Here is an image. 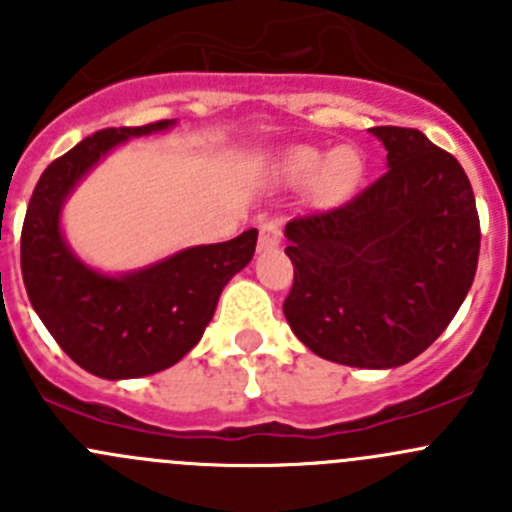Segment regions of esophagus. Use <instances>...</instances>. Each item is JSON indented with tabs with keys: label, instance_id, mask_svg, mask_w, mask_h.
Listing matches in <instances>:
<instances>
[{
	"label": "esophagus",
	"instance_id": "esophagus-1",
	"mask_svg": "<svg viewBox=\"0 0 512 512\" xmlns=\"http://www.w3.org/2000/svg\"><path fill=\"white\" fill-rule=\"evenodd\" d=\"M282 240V225L277 220H267L260 225V237H257V250L270 252L275 247H280Z\"/></svg>",
	"mask_w": 512,
	"mask_h": 512
}]
</instances>
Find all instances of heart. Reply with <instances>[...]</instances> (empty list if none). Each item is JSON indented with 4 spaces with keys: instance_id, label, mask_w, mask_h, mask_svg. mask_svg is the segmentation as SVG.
<instances>
[{
    "instance_id": "b5f03b06",
    "label": "heart",
    "mask_w": 512,
    "mask_h": 512,
    "mask_svg": "<svg viewBox=\"0 0 512 512\" xmlns=\"http://www.w3.org/2000/svg\"><path fill=\"white\" fill-rule=\"evenodd\" d=\"M280 168L287 180L307 183L319 175V190L327 198H344L356 188L364 173V158L359 151L344 146L332 153H322L317 148L299 146L287 151L280 160Z\"/></svg>"
}]
</instances>
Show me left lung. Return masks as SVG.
Segmentation results:
<instances>
[{
	"label": "left lung",
	"mask_w": 512,
	"mask_h": 512,
	"mask_svg": "<svg viewBox=\"0 0 512 512\" xmlns=\"http://www.w3.org/2000/svg\"><path fill=\"white\" fill-rule=\"evenodd\" d=\"M386 173L342 208L289 220L285 317L322 359L394 369L431 347L473 285L480 223L471 180L416 128H369Z\"/></svg>",
	"instance_id": "obj_1"
}]
</instances>
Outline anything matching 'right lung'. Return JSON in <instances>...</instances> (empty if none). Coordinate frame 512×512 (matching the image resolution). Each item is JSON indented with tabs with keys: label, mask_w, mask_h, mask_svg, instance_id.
<instances>
[{
	"label": "right lung",
	"mask_w": 512,
	"mask_h": 512,
	"mask_svg": "<svg viewBox=\"0 0 512 512\" xmlns=\"http://www.w3.org/2000/svg\"><path fill=\"white\" fill-rule=\"evenodd\" d=\"M175 121L103 128L41 173L22 227V277L34 312L61 349L89 374L121 381L178 364L203 337L220 292L250 265L257 230L195 245L126 275H106L74 255L61 208L101 158L131 138Z\"/></svg>",
	"instance_id": "obj_1"
}]
</instances>
